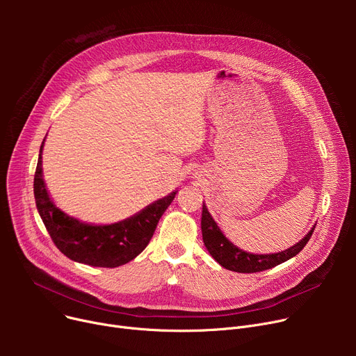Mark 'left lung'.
<instances>
[{
    "label": "left lung",
    "mask_w": 356,
    "mask_h": 356,
    "mask_svg": "<svg viewBox=\"0 0 356 356\" xmlns=\"http://www.w3.org/2000/svg\"><path fill=\"white\" fill-rule=\"evenodd\" d=\"M202 236L203 244L213 257L218 264L223 268L235 273H258L268 268H273L284 261L296 257L309 242L314 227L297 242L293 247L274 254H252L238 248L225 236L218 227V223L209 213L207 204H202Z\"/></svg>",
    "instance_id": "8db88e82"
}]
</instances>
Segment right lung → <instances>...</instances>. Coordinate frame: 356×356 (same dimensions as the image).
<instances>
[{
  "label": "right lung",
  "mask_w": 356,
  "mask_h": 356,
  "mask_svg": "<svg viewBox=\"0 0 356 356\" xmlns=\"http://www.w3.org/2000/svg\"><path fill=\"white\" fill-rule=\"evenodd\" d=\"M43 147L44 140L40 145L34 175V199L44 227L59 251L76 263L105 268L124 266L141 254L177 191L149 203L136 215L115 223L95 225V223L82 222L65 213L51 200L43 179Z\"/></svg>",
  "instance_id": "right-lung-1"
}]
</instances>
